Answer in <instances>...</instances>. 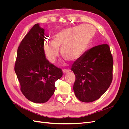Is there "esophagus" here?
<instances>
[{
	"mask_svg": "<svg viewBox=\"0 0 129 129\" xmlns=\"http://www.w3.org/2000/svg\"><path fill=\"white\" fill-rule=\"evenodd\" d=\"M69 72V69H63V73L66 74V73H67Z\"/></svg>",
	"mask_w": 129,
	"mask_h": 129,
	"instance_id": "1",
	"label": "esophagus"
}]
</instances>
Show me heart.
Masks as SVG:
<instances>
[{"mask_svg": "<svg viewBox=\"0 0 129 129\" xmlns=\"http://www.w3.org/2000/svg\"><path fill=\"white\" fill-rule=\"evenodd\" d=\"M96 30L89 25H82L62 29L53 36V41H45L43 50L48 61L55 63L61 53L66 60L75 61L86 52Z\"/></svg>", "mask_w": 129, "mask_h": 129, "instance_id": "heart-1", "label": "heart"}]
</instances>
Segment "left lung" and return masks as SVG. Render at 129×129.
Segmentation results:
<instances>
[{"label":"left lung","mask_w":129,"mask_h":129,"mask_svg":"<svg viewBox=\"0 0 129 129\" xmlns=\"http://www.w3.org/2000/svg\"><path fill=\"white\" fill-rule=\"evenodd\" d=\"M113 57L108 44H102L85 52L74 62L71 70L75 75V95L83 102L99 99L112 81Z\"/></svg>","instance_id":"1"}]
</instances>
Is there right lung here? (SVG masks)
<instances>
[{"label":"right lung","instance_id":"1","mask_svg":"<svg viewBox=\"0 0 129 129\" xmlns=\"http://www.w3.org/2000/svg\"><path fill=\"white\" fill-rule=\"evenodd\" d=\"M44 31L38 24L33 26L18 47L14 66L23 95L36 103L47 102L55 91L56 81L63 75L46 57Z\"/></svg>","mask_w":129,"mask_h":129}]
</instances>
